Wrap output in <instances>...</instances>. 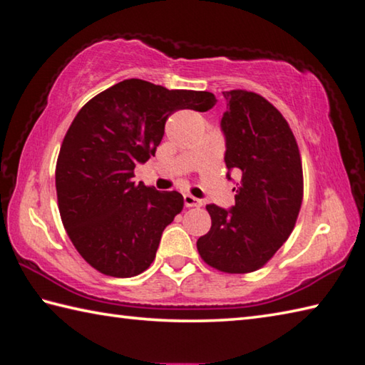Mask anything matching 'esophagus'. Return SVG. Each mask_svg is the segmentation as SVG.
Segmentation results:
<instances>
[{
    "label": "esophagus",
    "mask_w": 365,
    "mask_h": 365,
    "mask_svg": "<svg viewBox=\"0 0 365 365\" xmlns=\"http://www.w3.org/2000/svg\"><path fill=\"white\" fill-rule=\"evenodd\" d=\"M183 201H185V205H187V207H200V205H202L201 200H197V197L191 196V195H185Z\"/></svg>",
    "instance_id": "1"
}]
</instances>
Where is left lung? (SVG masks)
Returning <instances> with one entry per match:
<instances>
[{
    "label": "left lung",
    "mask_w": 365,
    "mask_h": 365,
    "mask_svg": "<svg viewBox=\"0 0 365 365\" xmlns=\"http://www.w3.org/2000/svg\"><path fill=\"white\" fill-rule=\"evenodd\" d=\"M225 164L241 175L230 210L205 205L212 218L196 242L209 267L230 274L260 269L295 227L303 201V169L286 118L267 98L250 91H225ZM230 178V174H228Z\"/></svg>",
    "instance_id": "8db88e82"
}]
</instances>
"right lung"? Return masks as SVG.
Returning <instances> with one entry per match:
<instances>
[{
    "label": "right lung",
    "instance_id": "add662e5",
    "mask_svg": "<svg viewBox=\"0 0 365 365\" xmlns=\"http://www.w3.org/2000/svg\"><path fill=\"white\" fill-rule=\"evenodd\" d=\"M215 103L212 92L169 91L132 78L78 111L57 158L56 190L67 235L92 268L132 277L153 263L183 196L135 183V164L155 156L174 111H207Z\"/></svg>",
    "mask_w": 365,
    "mask_h": 365
}]
</instances>
